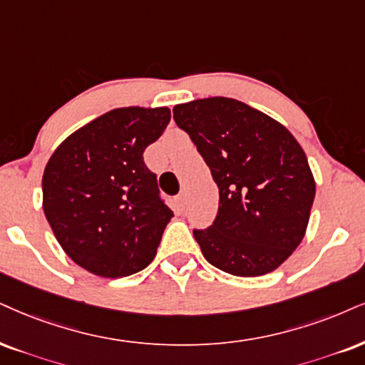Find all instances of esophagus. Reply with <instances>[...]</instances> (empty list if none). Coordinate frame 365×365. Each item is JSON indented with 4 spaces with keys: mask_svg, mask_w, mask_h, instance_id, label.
Instances as JSON below:
<instances>
[{
    "mask_svg": "<svg viewBox=\"0 0 365 365\" xmlns=\"http://www.w3.org/2000/svg\"><path fill=\"white\" fill-rule=\"evenodd\" d=\"M174 201L179 210H184V206H186V195H184V192H179V195L174 197Z\"/></svg>",
    "mask_w": 365,
    "mask_h": 365,
    "instance_id": "34e87169",
    "label": "esophagus"
}]
</instances>
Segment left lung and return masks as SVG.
I'll return each mask as SVG.
<instances>
[{"instance_id":"left-lung-1","label":"left lung","mask_w":365,"mask_h":365,"mask_svg":"<svg viewBox=\"0 0 365 365\" xmlns=\"http://www.w3.org/2000/svg\"><path fill=\"white\" fill-rule=\"evenodd\" d=\"M220 191L217 218L192 230L205 259L240 277L272 272L303 240L314 200L307 154L262 111L215 96L175 105Z\"/></svg>"}]
</instances>
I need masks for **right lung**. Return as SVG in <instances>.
<instances>
[{
	"mask_svg": "<svg viewBox=\"0 0 365 365\" xmlns=\"http://www.w3.org/2000/svg\"><path fill=\"white\" fill-rule=\"evenodd\" d=\"M170 121L169 108H116L56 148L42 178L43 213L62 249L100 277H125L157 254L173 210L143 150Z\"/></svg>",
	"mask_w": 365,
	"mask_h": 365,
	"instance_id": "add662e5",
	"label": "right lung"
}]
</instances>
